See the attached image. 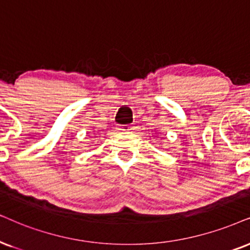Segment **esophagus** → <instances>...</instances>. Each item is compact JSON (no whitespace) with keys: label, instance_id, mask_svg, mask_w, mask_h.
Masks as SVG:
<instances>
[{"label":"esophagus","instance_id":"1","mask_svg":"<svg viewBox=\"0 0 250 250\" xmlns=\"http://www.w3.org/2000/svg\"><path fill=\"white\" fill-rule=\"evenodd\" d=\"M120 132H130L132 130V127L129 125H121V127L118 128Z\"/></svg>","mask_w":250,"mask_h":250}]
</instances>
